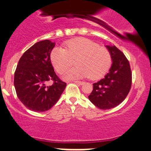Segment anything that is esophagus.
Wrapping results in <instances>:
<instances>
[{
    "label": "esophagus",
    "mask_w": 151,
    "mask_h": 151,
    "mask_svg": "<svg viewBox=\"0 0 151 151\" xmlns=\"http://www.w3.org/2000/svg\"><path fill=\"white\" fill-rule=\"evenodd\" d=\"M73 82H74V83L79 84V85H83V84H84V82H81V81H77V80H74V81H73Z\"/></svg>",
    "instance_id": "esophagus-1"
}]
</instances>
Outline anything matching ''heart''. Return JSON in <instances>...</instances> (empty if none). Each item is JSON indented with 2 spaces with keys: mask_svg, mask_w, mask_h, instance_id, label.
<instances>
[{
  "mask_svg": "<svg viewBox=\"0 0 151 151\" xmlns=\"http://www.w3.org/2000/svg\"><path fill=\"white\" fill-rule=\"evenodd\" d=\"M50 61L58 74H63L74 64L77 66L64 74L66 80L88 77L97 80L107 72L111 63V56L108 48L86 39L77 38L65 43V48L55 47L50 53Z\"/></svg>",
  "mask_w": 151,
  "mask_h": 151,
  "instance_id": "obj_1",
  "label": "heart"
}]
</instances>
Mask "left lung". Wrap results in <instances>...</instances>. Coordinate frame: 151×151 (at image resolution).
<instances>
[{
    "mask_svg": "<svg viewBox=\"0 0 151 151\" xmlns=\"http://www.w3.org/2000/svg\"><path fill=\"white\" fill-rule=\"evenodd\" d=\"M106 47L111 56V67L105 77L93 84L89 100L96 107L106 110L119 106L126 98L132 86L129 61L115 45Z\"/></svg>",
    "mask_w": 151,
    "mask_h": 151,
    "instance_id": "obj_1",
    "label": "left lung"
}]
</instances>
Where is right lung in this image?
<instances>
[{"label":"right lung","mask_w":151,"mask_h":151,"mask_svg":"<svg viewBox=\"0 0 151 151\" xmlns=\"http://www.w3.org/2000/svg\"><path fill=\"white\" fill-rule=\"evenodd\" d=\"M55 46L49 40L30 47L20 58L14 72V87L20 101L29 110L42 112L51 109L66 86L58 78L51 62L50 52ZM53 84L47 86V82Z\"/></svg>","instance_id":"right-lung-1"}]
</instances>
